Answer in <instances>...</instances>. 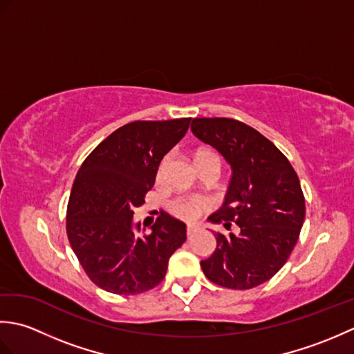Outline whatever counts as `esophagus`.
I'll return each instance as SVG.
<instances>
[{"instance_id": "34e87169", "label": "esophagus", "mask_w": 354, "mask_h": 354, "mask_svg": "<svg viewBox=\"0 0 354 354\" xmlns=\"http://www.w3.org/2000/svg\"><path fill=\"white\" fill-rule=\"evenodd\" d=\"M199 230V227L196 223H190V225H187V236H193L194 232H196Z\"/></svg>"}]
</instances>
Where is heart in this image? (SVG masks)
I'll use <instances>...</instances> for the list:
<instances>
[{"label": "heart", "mask_w": 354, "mask_h": 354, "mask_svg": "<svg viewBox=\"0 0 354 354\" xmlns=\"http://www.w3.org/2000/svg\"><path fill=\"white\" fill-rule=\"evenodd\" d=\"M207 156H216V155L208 152V150H199V152L196 153V160H202V158H207ZM167 161H169V156H165L160 165V173H162ZM207 205H208V202L204 198H199V196L178 198L176 201H173L171 212L175 213L179 219L193 221V219H196L202 209L207 208Z\"/></svg>", "instance_id": "heart-1"}]
</instances>
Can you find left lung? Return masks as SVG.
Wrapping results in <instances>:
<instances>
[{"label": "left lung", "instance_id": "1", "mask_svg": "<svg viewBox=\"0 0 354 354\" xmlns=\"http://www.w3.org/2000/svg\"><path fill=\"white\" fill-rule=\"evenodd\" d=\"M192 132L219 152L231 167L223 205L212 223L237 236L214 232L216 251L201 268L209 281L228 289H251L272 278L297 245L306 204L299 179L280 150L248 124L232 118H193Z\"/></svg>", "mask_w": 354, "mask_h": 354}]
</instances>
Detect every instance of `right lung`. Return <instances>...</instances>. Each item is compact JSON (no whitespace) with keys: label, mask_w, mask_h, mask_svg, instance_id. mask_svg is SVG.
Returning <instances> with one entry per match:
<instances>
[{"label":"right lung","mask_w":354,"mask_h":354,"mask_svg":"<svg viewBox=\"0 0 354 354\" xmlns=\"http://www.w3.org/2000/svg\"><path fill=\"white\" fill-rule=\"evenodd\" d=\"M192 118L133 122L97 146L74 179L66 234L86 275L100 289L135 295L160 284L185 239V223L162 213L138 236L133 209L145 204L160 162L183 140Z\"/></svg>","instance_id":"obj_1"}]
</instances>
